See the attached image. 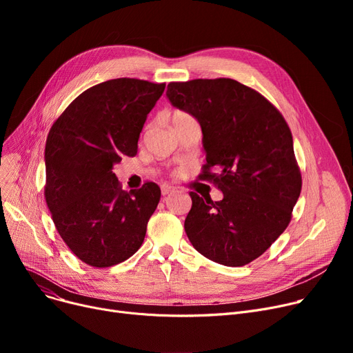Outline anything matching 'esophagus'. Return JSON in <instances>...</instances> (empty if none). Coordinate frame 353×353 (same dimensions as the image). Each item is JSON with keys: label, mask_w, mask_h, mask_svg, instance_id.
<instances>
[{"label": "esophagus", "mask_w": 353, "mask_h": 353, "mask_svg": "<svg viewBox=\"0 0 353 353\" xmlns=\"http://www.w3.org/2000/svg\"><path fill=\"white\" fill-rule=\"evenodd\" d=\"M173 192H174V188H172V186H165V184H164V186H161V194L163 196H169Z\"/></svg>", "instance_id": "1"}]
</instances>
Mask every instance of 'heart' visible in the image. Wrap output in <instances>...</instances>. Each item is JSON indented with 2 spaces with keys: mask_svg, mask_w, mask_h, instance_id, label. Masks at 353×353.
<instances>
[{
  "mask_svg": "<svg viewBox=\"0 0 353 353\" xmlns=\"http://www.w3.org/2000/svg\"><path fill=\"white\" fill-rule=\"evenodd\" d=\"M188 119H192V116L189 113H186V111H183V110H174L172 113V121L173 123H179V121L188 120Z\"/></svg>",
  "mask_w": 353,
  "mask_h": 353,
  "instance_id": "obj_1",
  "label": "heart"
}]
</instances>
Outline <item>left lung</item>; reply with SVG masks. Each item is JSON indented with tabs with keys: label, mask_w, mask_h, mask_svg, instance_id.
<instances>
[{
	"label": "left lung",
	"mask_w": 353,
	"mask_h": 353,
	"mask_svg": "<svg viewBox=\"0 0 353 353\" xmlns=\"http://www.w3.org/2000/svg\"><path fill=\"white\" fill-rule=\"evenodd\" d=\"M167 97L200 123L208 163L199 179L223 192L220 201L190 192L186 234L210 261L245 266L285 232L302 190L290 128L261 92L232 79L172 81Z\"/></svg>",
	"instance_id": "left-lung-1"
}]
</instances>
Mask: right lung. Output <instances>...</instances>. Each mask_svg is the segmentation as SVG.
<instances>
[{"instance_id": "obj_1", "label": "right lung", "mask_w": 353, "mask_h": 353, "mask_svg": "<svg viewBox=\"0 0 353 353\" xmlns=\"http://www.w3.org/2000/svg\"><path fill=\"white\" fill-rule=\"evenodd\" d=\"M164 87L127 77L100 83L72 100L50 128L46 203L64 243L92 268L133 256L159 205L156 183L125 192L113 165L137 153L147 114Z\"/></svg>"}]
</instances>
